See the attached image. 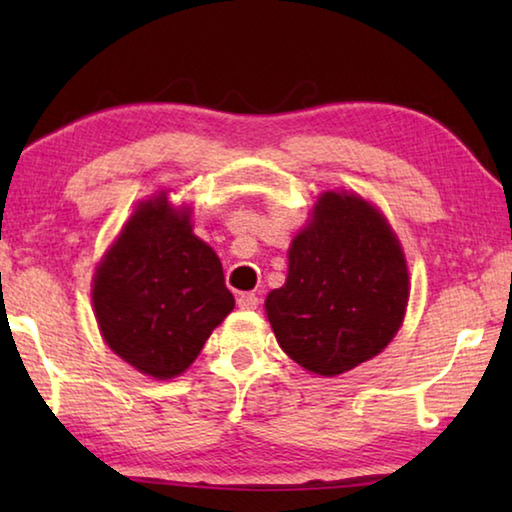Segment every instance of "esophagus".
<instances>
[{"label":"esophagus","instance_id":"34e87169","mask_svg":"<svg viewBox=\"0 0 512 512\" xmlns=\"http://www.w3.org/2000/svg\"><path fill=\"white\" fill-rule=\"evenodd\" d=\"M237 305H239L241 309H257L259 298L255 296V293H239Z\"/></svg>","mask_w":512,"mask_h":512}]
</instances>
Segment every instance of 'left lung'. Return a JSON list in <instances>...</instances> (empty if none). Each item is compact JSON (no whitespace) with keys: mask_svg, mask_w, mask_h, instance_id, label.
I'll return each instance as SVG.
<instances>
[{"mask_svg":"<svg viewBox=\"0 0 512 512\" xmlns=\"http://www.w3.org/2000/svg\"><path fill=\"white\" fill-rule=\"evenodd\" d=\"M409 273L391 225L354 194L325 192L289 248L284 287L266 298L275 339L302 368L341 375L402 325Z\"/></svg>","mask_w":512,"mask_h":512,"instance_id":"1","label":"left lung"}]
</instances>
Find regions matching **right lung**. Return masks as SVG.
<instances>
[{"instance_id":"obj_1","label":"right lung","mask_w":512,"mask_h":512,"mask_svg":"<svg viewBox=\"0 0 512 512\" xmlns=\"http://www.w3.org/2000/svg\"><path fill=\"white\" fill-rule=\"evenodd\" d=\"M94 314L103 339L144 375L185 372L212 329L235 307L214 250L189 212L167 196L146 201L121 230L94 275Z\"/></svg>"}]
</instances>
